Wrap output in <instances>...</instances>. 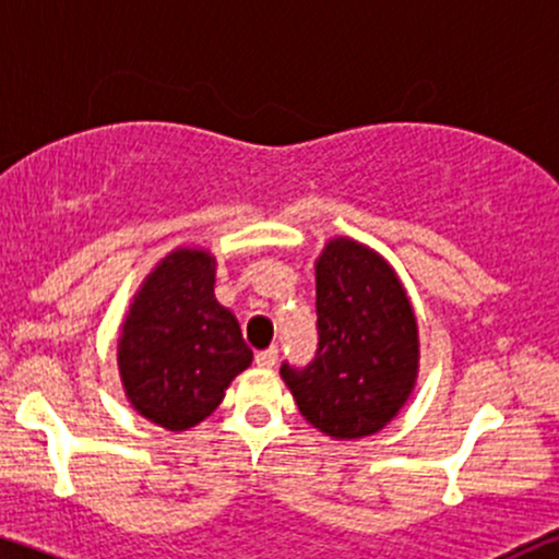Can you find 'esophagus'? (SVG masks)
I'll use <instances>...</instances> for the list:
<instances>
[{"label": "esophagus", "mask_w": 559, "mask_h": 559, "mask_svg": "<svg viewBox=\"0 0 559 559\" xmlns=\"http://www.w3.org/2000/svg\"><path fill=\"white\" fill-rule=\"evenodd\" d=\"M275 364H278V347H267L257 353V366H262V369H273Z\"/></svg>", "instance_id": "obj_1"}]
</instances>
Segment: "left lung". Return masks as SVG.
Instances as JSON below:
<instances>
[{"instance_id":"obj_1","label":"left lung","mask_w":559,"mask_h":559,"mask_svg":"<svg viewBox=\"0 0 559 559\" xmlns=\"http://www.w3.org/2000/svg\"><path fill=\"white\" fill-rule=\"evenodd\" d=\"M318 349L281 377L312 427L336 440L379 432L408 401L419 331L406 289L377 251L334 238L316 262Z\"/></svg>"}]
</instances>
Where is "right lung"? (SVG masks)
Instances as JSON below:
<instances>
[{
  "label": "right lung",
  "mask_w": 559,
  "mask_h": 559,
  "mask_svg": "<svg viewBox=\"0 0 559 559\" xmlns=\"http://www.w3.org/2000/svg\"><path fill=\"white\" fill-rule=\"evenodd\" d=\"M249 364L236 316L214 299V257L204 249L164 257L121 323L119 373L134 411L182 432L223 403Z\"/></svg>",
  "instance_id": "obj_1"
}]
</instances>
